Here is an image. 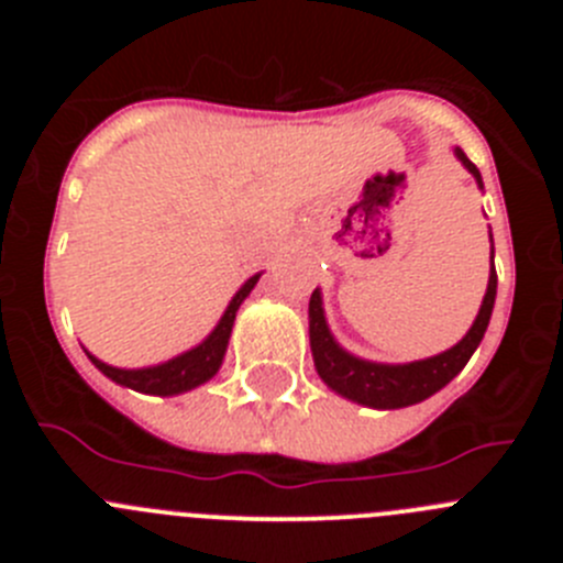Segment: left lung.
Returning a JSON list of instances; mask_svg holds the SVG:
<instances>
[{"instance_id": "8db88e82", "label": "left lung", "mask_w": 563, "mask_h": 563, "mask_svg": "<svg viewBox=\"0 0 563 563\" xmlns=\"http://www.w3.org/2000/svg\"><path fill=\"white\" fill-rule=\"evenodd\" d=\"M456 161L474 174L476 186H482V174L474 163L467 161L462 148H454ZM496 301V271H494V236H490V276H487V290L482 298V307L476 312L474 324L465 332L460 343H454L451 350L440 352V355L422 357V361L411 363H377L357 357L346 352L335 335L330 332L324 316V298L321 290H312L310 296V350L312 361H316L318 377L330 386L335 395L346 397V400L357 402V406H369V409H406L415 402L429 400L431 395L449 386L471 361L476 346L485 338L487 324H490V312H494Z\"/></svg>"}]
</instances>
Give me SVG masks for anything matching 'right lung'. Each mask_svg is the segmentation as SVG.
I'll use <instances>...</instances> for the list:
<instances>
[{
    "label": "right lung",
    "instance_id": "right-lung-1",
    "mask_svg": "<svg viewBox=\"0 0 563 563\" xmlns=\"http://www.w3.org/2000/svg\"><path fill=\"white\" fill-rule=\"evenodd\" d=\"M258 276H262V273L251 276L245 285L239 287L236 296L228 301L225 312H222V318L217 321V327H213L197 346L180 352V355L168 357V361L154 363V366H141V369H121V366H109V363H103L101 357H96L92 352H87L89 361L96 363V369H101L109 380H114L118 386H126V389L143 391V395L172 397L197 389V386L208 383L217 372H220L222 361H225L228 341H231V330L233 321H236L239 307H242V301L251 296Z\"/></svg>",
    "mask_w": 563,
    "mask_h": 563
}]
</instances>
